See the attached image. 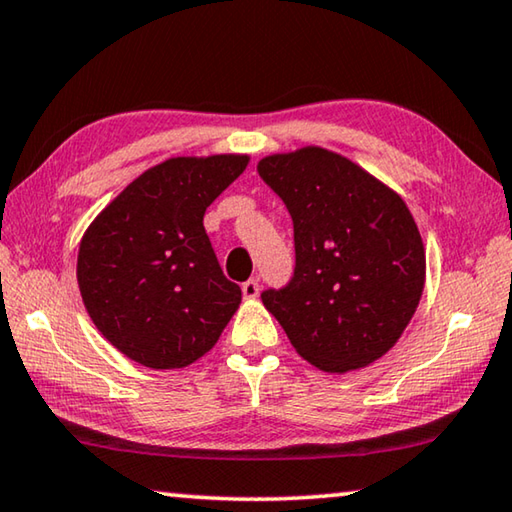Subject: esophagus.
Wrapping results in <instances>:
<instances>
[{"mask_svg": "<svg viewBox=\"0 0 512 512\" xmlns=\"http://www.w3.org/2000/svg\"><path fill=\"white\" fill-rule=\"evenodd\" d=\"M241 293H244V298H248V300L257 298L259 296V282L257 280L244 282V284H241Z\"/></svg>", "mask_w": 512, "mask_h": 512, "instance_id": "34e87169", "label": "esophagus"}]
</instances>
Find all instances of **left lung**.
<instances>
[{
	"mask_svg": "<svg viewBox=\"0 0 512 512\" xmlns=\"http://www.w3.org/2000/svg\"><path fill=\"white\" fill-rule=\"evenodd\" d=\"M257 171L287 205L296 244L291 282L264 291V307L311 366H370L397 343L422 298L427 259L409 207L320 146L266 155Z\"/></svg>",
	"mask_w": 512,
	"mask_h": 512,
	"instance_id": "8db88e82",
	"label": "left lung"
}]
</instances>
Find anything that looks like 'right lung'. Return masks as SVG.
I'll use <instances>...</instances> for the list:
<instances>
[{"mask_svg":"<svg viewBox=\"0 0 512 512\" xmlns=\"http://www.w3.org/2000/svg\"><path fill=\"white\" fill-rule=\"evenodd\" d=\"M248 155L171 158L135 178L85 230L76 262L83 305L128 359L185 368L214 348L239 309L205 210L248 167Z\"/></svg>","mask_w":512,"mask_h":512,"instance_id":"1","label":"right lung"}]
</instances>
